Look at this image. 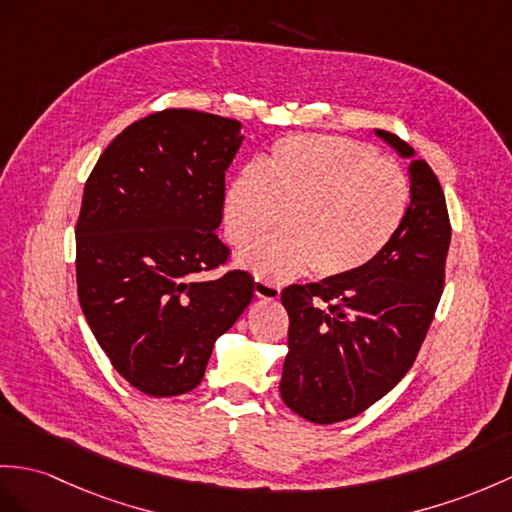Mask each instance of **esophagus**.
<instances>
[{
  "mask_svg": "<svg viewBox=\"0 0 512 512\" xmlns=\"http://www.w3.org/2000/svg\"><path fill=\"white\" fill-rule=\"evenodd\" d=\"M280 286L278 284H273V282H269V280H265V278H254V293H256V297H263V299H278L280 297Z\"/></svg>",
  "mask_w": 512,
  "mask_h": 512,
  "instance_id": "1",
  "label": "esophagus"
}]
</instances>
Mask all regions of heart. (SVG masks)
Returning <instances> with one entry per match:
<instances>
[{
  "label": "heart",
  "instance_id": "1",
  "mask_svg": "<svg viewBox=\"0 0 512 512\" xmlns=\"http://www.w3.org/2000/svg\"><path fill=\"white\" fill-rule=\"evenodd\" d=\"M410 208V180L391 158L345 136L291 134L260 167L236 173L223 195V228L258 276L289 280L308 269L345 278L384 254Z\"/></svg>",
  "mask_w": 512,
  "mask_h": 512
}]
</instances>
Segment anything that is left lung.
<instances>
[{
    "instance_id": "1",
    "label": "left lung",
    "mask_w": 512,
    "mask_h": 512,
    "mask_svg": "<svg viewBox=\"0 0 512 512\" xmlns=\"http://www.w3.org/2000/svg\"><path fill=\"white\" fill-rule=\"evenodd\" d=\"M376 134L410 158L402 230L363 271L282 291L289 354L280 395L293 413L321 426L360 415L406 376L445 284L452 226L439 178L400 136Z\"/></svg>"
}]
</instances>
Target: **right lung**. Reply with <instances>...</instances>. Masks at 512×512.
Segmentation results:
<instances>
[{
  "label": "right lung",
  "mask_w": 512,
  "mask_h": 512,
  "mask_svg": "<svg viewBox=\"0 0 512 512\" xmlns=\"http://www.w3.org/2000/svg\"><path fill=\"white\" fill-rule=\"evenodd\" d=\"M241 123L167 108L134 121L99 156L76 226L82 313L134 389L152 397L202 382L213 345L254 297L215 230Z\"/></svg>",
  "instance_id": "right-lung-1"
}]
</instances>
